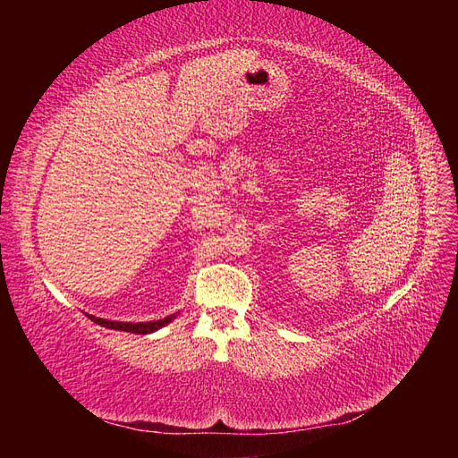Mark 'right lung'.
<instances>
[{"label": "right lung", "mask_w": 458, "mask_h": 458, "mask_svg": "<svg viewBox=\"0 0 458 458\" xmlns=\"http://www.w3.org/2000/svg\"><path fill=\"white\" fill-rule=\"evenodd\" d=\"M88 317L91 318L93 323L106 327V328L133 332V335H150V332H155V330L165 327L168 323H172L175 318V313L160 318V321H148V323H122V321H108V318H99V317H93V315H88Z\"/></svg>", "instance_id": "right-lung-1"}]
</instances>
